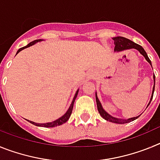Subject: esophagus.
<instances>
[{"label":"esophagus","mask_w":160,"mask_h":160,"mask_svg":"<svg viewBox=\"0 0 160 160\" xmlns=\"http://www.w3.org/2000/svg\"><path fill=\"white\" fill-rule=\"evenodd\" d=\"M92 74H90V77H89V78H91V77H92Z\"/></svg>","instance_id":"obj_1"}]
</instances>
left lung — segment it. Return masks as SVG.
<instances>
[{
	"label": "left lung",
	"mask_w": 160,
	"mask_h": 160,
	"mask_svg": "<svg viewBox=\"0 0 160 160\" xmlns=\"http://www.w3.org/2000/svg\"><path fill=\"white\" fill-rule=\"evenodd\" d=\"M113 39H114V45H115V46H114V50H115V51H122V50H124V49H138V51L140 52L141 54L143 55L144 58H146V60L148 61V62L152 65L151 60H150L149 58H148L146 51L144 50V49L141 46L135 43V42H133L132 41L129 40V39H128V38H123V37H115V38H114ZM155 81V74H154V82ZM154 90H155V84H154V87H153V90H152V97H151V100H150L149 103H148V107L149 106L151 102H152V98H153V94H154ZM95 97H96V102H97L98 111V112H99L100 115H101L103 118H105L106 120L109 121V122H114V123H118V124L128 123V122H131V121L136 119V118H138V117L140 116V115H138V116L137 117L131 118H129V119H127V120L114 118V117L110 115L108 113H107L104 110H103L102 107L101 105V103H100L99 100H98V98L97 94L95 95Z\"/></svg>",
	"instance_id": "1"
}]
</instances>
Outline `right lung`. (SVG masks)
<instances>
[{"mask_svg":"<svg viewBox=\"0 0 160 160\" xmlns=\"http://www.w3.org/2000/svg\"><path fill=\"white\" fill-rule=\"evenodd\" d=\"M40 41H42V39H38V40L32 41V42H31L30 43L28 44L26 46H25V47H22V48H21V49H18V52H17V54H18V53H19L20 51H22V49H25V48H27V47H29V46H32V45L36 43V42H40ZM78 93V90H77V92H76L75 95H74V97H73V101H72V103H71V105H70V108L68 109V111H66V114H65L63 116L61 117V118H59L58 119L55 120V121H53V122H47V123H36V122H32V121H29V122H30V123H32V124H33V125L38 126V127H42V128H54V127H57V126H60V125H62V124L65 123L66 122H67V120L70 118V115H71L72 111H73V103H74V101H75L76 98H77ZM28 121H29V120H28Z\"/></svg>","mask_w":160,"mask_h":160,"instance_id":"obj_1","label":"right lung"}]
</instances>
